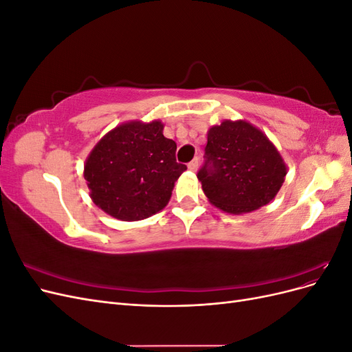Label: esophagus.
Instances as JSON below:
<instances>
[{
	"mask_svg": "<svg viewBox=\"0 0 352 352\" xmlns=\"http://www.w3.org/2000/svg\"><path fill=\"white\" fill-rule=\"evenodd\" d=\"M188 168L190 170V172H197V168H198V158H194L192 162H190V163L188 164Z\"/></svg>",
	"mask_w": 352,
	"mask_h": 352,
	"instance_id": "34e87169",
	"label": "esophagus"
}]
</instances>
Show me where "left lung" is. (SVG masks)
Masks as SVG:
<instances>
[{"instance_id": "8db88e82", "label": "left lung", "mask_w": 352, "mask_h": 352, "mask_svg": "<svg viewBox=\"0 0 352 352\" xmlns=\"http://www.w3.org/2000/svg\"><path fill=\"white\" fill-rule=\"evenodd\" d=\"M285 176L280 154L257 127L225 120L208 131L197 177L212 206L230 214L257 210L279 192Z\"/></svg>"}]
</instances>
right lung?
<instances>
[{"mask_svg": "<svg viewBox=\"0 0 352 352\" xmlns=\"http://www.w3.org/2000/svg\"><path fill=\"white\" fill-rule=\"evenodd\" d=\"M185 170V164L176 162V142L163 135L162 122H129L95 145L83 176L92 201L102 211L135 221L167 206Z\"/></svg>", "mask_w": 352, "mask_h": 352, "instance_id": "add662e5", "label": "right lung"}]
</instances>
